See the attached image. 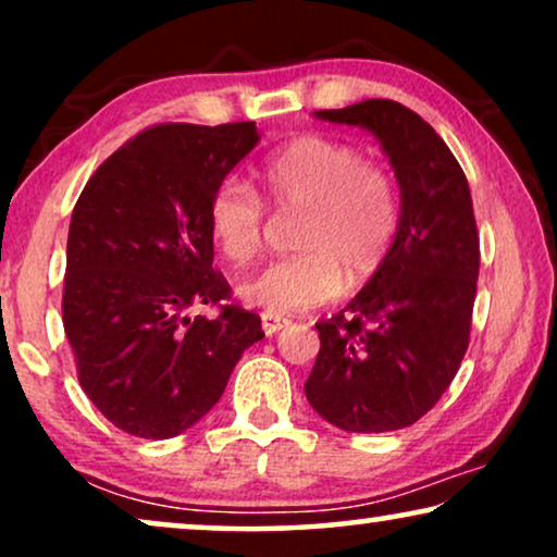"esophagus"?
<instances>
[{"label":"esophagus","mask_w":557,"mask_h":557,"mask_svg":"<svg viewBox=\"0 0 557 557\" xmlns=\"http://www.w3.org/2000/svg\"><path fill=\"white\" fill-rule=\"evenodd\" d=\"M288 324V319L286 317H278V314H269V311H263L261 314V326H263V332L269 334H276V332H281L284 330V326Z\"/></svg>","instance_id":"obj_1"}]
</instances>
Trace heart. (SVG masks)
Listing matches in <instances>:
<instances>
[{"instance_id":"heart-1","label":"heart","mask_w":557,"mask_h":557,"mask_svg":"<svg viewBox=\"0 0 557 557\" xmlns=\"http://www.w3.org/2000/svg\"><path fill=\"white\" fill-rule=\"evenodd\" d=\"M263 197L273 208L301 210L294 231L299 253L271 261L243 281L238 294L269 314L326 304L342 284L362 286L391 253L400 225L393 174L352 144L301 134L271 151L258 166ZM205 223L212 246L233 265H246L263 246L269 212L253 187L220 180Z\"/></svg>"}]
</instances>
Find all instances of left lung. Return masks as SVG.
Returning <instances> with one entry per match:
<instances>
[{
  "instance_id": "1",
  "label": "left lung",
  "mask_w": 557,
  "mask_h": 557,
  "mask_svg": "<svg viewBox=\"0 0 557 557\" xmlns=\"http://www.w3.org/2000/svg\"><path fill=\"white\" fill-rule=\"evenodd\" d=\"M317 116L377 136L403 205L380 271L339 314L317 322L304 393L342 431H398L436 406L469 347L479 276L469 182L429 121L398 101L368 98Z\"/></svg>"
}]
</instances>
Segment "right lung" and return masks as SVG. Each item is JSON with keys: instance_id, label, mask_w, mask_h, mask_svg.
<instances>
[{"instance_id": "1", "label": "right lung", "mask_w": 557, "mask_h": 557, "mask_svg": "<svg viewBox=\"0 0 557 557\" xmlns=\"http://www.w3.org/2000/svg\"><path fill=\"white\" fill-rule=\"evenodd\" d=\"M253 121L157 124L94 172L73 208L63 326L94 406L139 438H172L223 395L261 317L212 269L210 193L256 147ZM208 302L219 317H186Z\"/></svg>"}]
</instances>
